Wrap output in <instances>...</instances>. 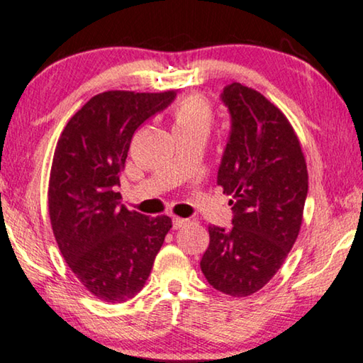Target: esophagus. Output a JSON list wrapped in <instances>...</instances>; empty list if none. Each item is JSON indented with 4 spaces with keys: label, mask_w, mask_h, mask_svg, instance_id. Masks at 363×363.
<instances>
[{
    "label": "esophagus",
    "mask_w": 363,
    "mask_h": 363,
    "mask_svg": "<svg viewBox=\"0 0 363 363\" xmlns=\"http://www.w3.org/2000/svg\"><path fill=\"white\" fill-rule=\"evenodd\" d=\"M172 223H174V228L178 230V228L185 227L188 220H186V218H182V217H174V218H172Z\"/></svg>",
    "instance_id": "obj_1"
}]
</instances>
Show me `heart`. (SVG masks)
I'll return each instance as SVG.
<instances>
[{"instance_id": "heart-1", "label": "heart", "mask_w": 363, "mask_h": 363, "mask_svg": "<svg viewBox=\"0 0 363 363\" xmlns=\"http://www.w3.org/2000/svg\"><path fill=\"white\" fill-rule=\"evenodd\" d=\"M175 130H194L209 133L213 122V111L209 101L201 94H186L175 104L174 112Z\"/></svg>"}]
</instances>
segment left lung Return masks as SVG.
Instances as JSON below:
<instances>
[{"label": "left lung", "instance_id": "obj_1", "mask_svg": "<svg viewBox=\"0 0 363 363\" xmlns=\"http://www.w3.org/2000/svg\"><path fill=\"white\" fill-rule=\"evenodd\" d=\"M222 101L231 130L217 185L233 198V227L211 225L201 270L217 291L246 298L272 280L298 240L308 174L293 125L264 94L235 82Z\"/></svg>", "mask_w": 363, "mask_h": 363}]
</instances>
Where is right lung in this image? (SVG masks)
<instances>
[{"label": "right lung", "mask_w": 363, "mask_h": 363, "mask_svg": "<svg viewBox=\"0 0 363 363\" xmlns=\"http://www.w3.org/2000/svg\"><path fill=\"white\" fill-rule=\"evenodd\" d=\"M177 93L112 90L70 117L52 157L48 207L65 262L93 296L125 302L138 294L172 228L167 216L146 217L121 206V175L135 130Z\"/></svg>", "instance_id": "obj_1"}]
</instances>
